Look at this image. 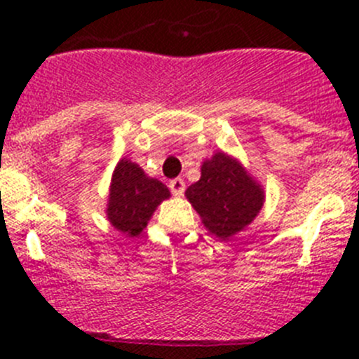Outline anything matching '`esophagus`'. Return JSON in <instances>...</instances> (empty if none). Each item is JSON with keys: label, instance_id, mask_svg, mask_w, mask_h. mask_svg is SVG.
<instances>
[{"label": "esophagus", "instance_id": "obj_1", "mask_svg": "<svg viewBox=\"0 0 359 359\" xmlns=\"http://www.w3.org/2000/svg\"><path fill=\"white\" fill-rule=\"evenodd\" d=\"M169 189L174 196H182L185 192V182H183L182 177H174L169 182Z\"/></svg>", "mask_w": 359, "mask_h": 359}]
</instances>
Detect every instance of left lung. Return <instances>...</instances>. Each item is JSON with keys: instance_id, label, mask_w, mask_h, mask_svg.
Segmentation results:
<instances>
[{"instance_id": "8db88e82", "label": "left lung", "mask_w": 359, "mask_h": 359, "mask_svg": "<svg viewBox=\"0 0 359 359\" xmlns=\"http://www.w3.org/2000/svg\"><path fill=\"white\" fill-rule=\"evenodd\" d=\"M187 198L208 231L228 241L255 219L264 192L233 158L217 152L203 163L201 177L187 189Z\"/></svg>"}]
</instances>
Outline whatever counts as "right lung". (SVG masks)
Returning <instances> with one entry per match:
<instances>
[{
  "instance_id": "obj_1",
  "label": "right lung",
  "mask_w": 359,
  "mask_h": 359,
  "mask_svg": "<svg viewBox=\"0 0 359 359\" xmlns=\"http://www.w3.org/2000/svg\"><path fill=\"white\" fill-rule=\"evenodd\" d=\"M169 196L163 183L147 177L138 165L123 158L113 172L107 217L116 230L135 237L147 226L152 212Z\"/></svg>"
}]
</instances>
